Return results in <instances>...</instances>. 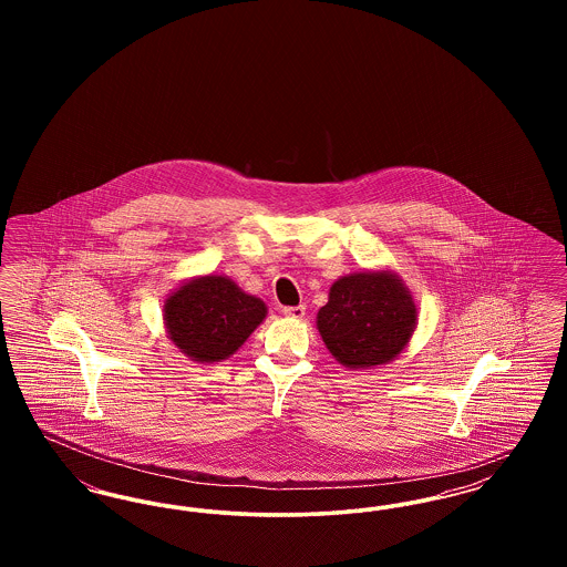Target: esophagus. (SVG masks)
Returning <instances> with one entry per match:
<instances>
[{"label": "esophagus", "instance_id": "1", "mask_svg": "<svg viewBox=\"0 0 567 567\" xmlns=\"http://www.w3.org/2000/svg\"><path fill=\"white\" fill-rule=\"evenodd\" d=\"M282 315L289 319H303L306 317V306H287L282 308Z\"/></svg>", "mask_w": 567, "mask_h": 567}]
</instances>
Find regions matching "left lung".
I'll return each instance as SVG.
<instances>
[{
  "mask_svg": "<svg viewBox=\"0 0 567 567\" xmlns=\"http://www.w3.org/2000/svg\"><path fill=\"white\" fill-rule=\"evenodd\" d=\"M419 323V308L404 278L391 270L354 271L338 278L317 315L327 351L349 370H372L404 352Z\"/></svg>",
  "mask_w": 567,
  "mask_h": 567,
  "instance_id": "8db88e82",
  "label": "left lung"
}]
</instances>
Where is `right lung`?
I'll use <instances>...</instances> for the list:
<instances>
[{
  "label": "right lung",
  "instance_id": "right-lung-1",
  "mask_svg": "<svg viewBox=\"0 0 567 567\" xmlns=\"http://www.w3.org/2000/svg\"><path fill=\"white\" fill-rule=\"evenodd\" d=\"M266 317V301L223 274L193 276L163 299L169 342L197 363L229 359Z\"/></svg>",
  "mask_w": 567,
  "mask_h": 567
}]
</instances>
